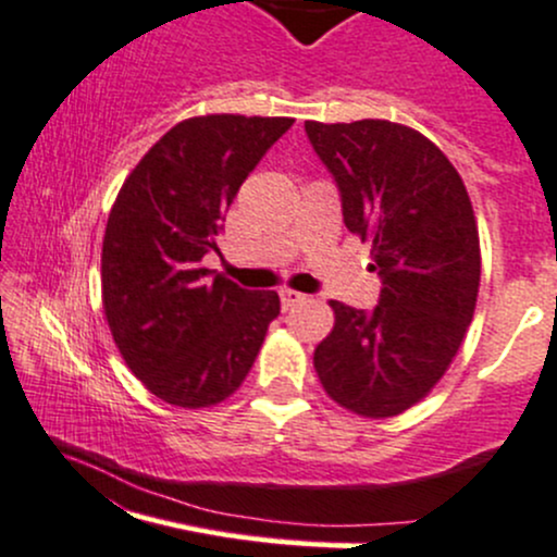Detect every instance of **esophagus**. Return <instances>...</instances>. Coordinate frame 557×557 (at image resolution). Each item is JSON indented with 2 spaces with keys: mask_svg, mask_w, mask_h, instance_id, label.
Returning a JSON list of instances; mask_svg holds the SVG:
<instances>
[{
  "mask_svg": "<svg viewBox=\"0 0 557 557\" xmlns=\"http://www.w3.org/2000/svg\"><path fill=\"white\" fill-rule=\"evenodd\" d=\"M278 297H281V308H284V311H289V308L300 306V302L306 300V295H300V292H295V289H281Z\"/></svg>",
  "mask_w": 557,
  "mask_h": 557,
  "instance_id": "1",
  "label": "esophagus"
}]
</instances>
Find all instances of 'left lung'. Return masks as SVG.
<instances>
[{"mask_svg":"<svg viewBox=\"0 0 557 557\" xmlns=\"http://www.w3.org/2000/svg\"><path fill=\"white\" fill-rule=\"evenodd\" d=\"M335 180L343 222L370 240L381 278L372 311L332 300L317 346L324 392L364 418L399 416L445 375L472 321L480 238L467 187L426 136L388 120L306 123Z\"/></svg>","mask_w":557,"mask_h":557,"instance_id":"1","label":"left lung"}]
</instances>
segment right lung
I'll return each mask as SVG.
<instances>
[{"label": "right lung", "mask_w": 557, "mask_h": 557, "mask_svg": "<svg viewBox=\"0 0 557 557\" xmlns=\"http://www.w3.org/2000/svg\"><path fill=\"white\" fill-rule=\"evenodd\" d=\"M292 123L244 114L185 120L139 160L109 211L101 251L109 330L125 364L169 405L231 397L278 317L276 292L211 278L203 257L220 251L233 198Z\"/></svg>", "instance_id": "obj_1"}]
</instances>
